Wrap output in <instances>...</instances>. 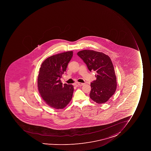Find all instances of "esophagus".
Returning <instances> with one entry per match:
<instances>
[{"mask_svg": "<svg viewBox=\"0 0 151 151\" xmlns=\"http://www.w3.org/2000/svg\"><path fill=\"white\" fill-rule=\"evenodd\" d=\"M77 84H78V85L80 86H82L84 85L85 84H84V83H78Z\"/></svg>", "mask_w": 151, "mask_h": 151, "instance_id": "esophagus-1", "label": "esophagus"}]
</instances>
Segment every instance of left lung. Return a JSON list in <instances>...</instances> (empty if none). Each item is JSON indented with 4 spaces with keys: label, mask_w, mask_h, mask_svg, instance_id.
<instances>
[{
    "label": "left lung",
    "mask_w": 151,
    "mask_h": 151,
    "mask_svg": "<svg viewBox=\"0 0 151 151\" xmlns=\"http://www.w3.org/2000/svg\"><path fill=\"white\" fill-rule=\"evenodd\" d=\"M90 71H95L96 81L91 83V99L99 104L105 103L115 93L116 78L110 57L103 52L84 50L77 53Z\"/></svg>",
    "instance_id": "1"
}]
</instances>
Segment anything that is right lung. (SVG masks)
Returning a JSON list of instances; mask_svg holds the SVG:
<instances>
[{"mask_svg":"<svg viewBox=\"0 0 151 151\" xmlns=\"http://www.w3.org/2000/svg\"><path fill=\"white\" fill-rule=\"evenodd\" d=\"M72 56V51L52 55L42 63L39 69L37 79L39 93L47 104L55 109H63L72 98L73 86L63 85L60 79Z\"/></svg>","mask_w":151,"mask_h":151,"instance_id":"obj_1","label":"right lung"}]
</instances>
